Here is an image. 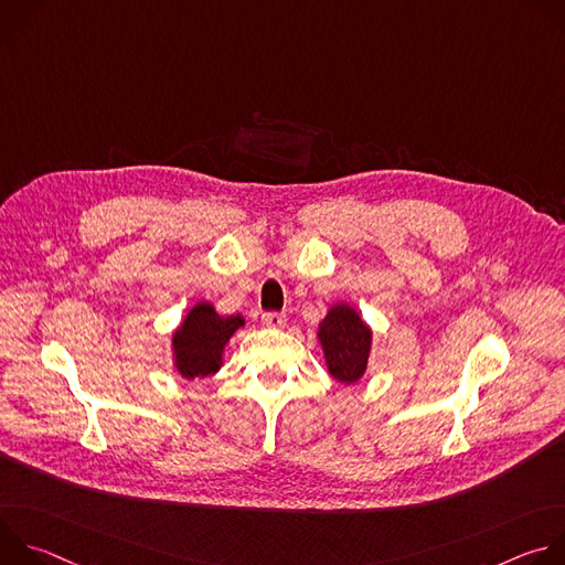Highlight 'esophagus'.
Segmentation results:
<instances>
[{
    "instance_id": "1",
    "label": "esophagus",
    "mask_w": 565,
    "mask_h": 565,
    "mask_svg": "<svg viewBox=\"0 0 565 565\" xmlns=\"http://www.w3.org/2000/svg\"><path fill=\"white\" fill-rule=\"evenodd\" d=\"M262 324L266 329H284L286 327V315H281V312H264L262 315Z\"/></svg>"
}]
</instances>
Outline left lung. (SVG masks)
<instances>
[{"label":"left lung","instance_id":"obj_1","mask_svg":"<svg viewBox=\"0 0 565 565\" xmlns=\"http://www.w3.org/2000/svg\"><path fill=\"white\" fill-rule=\"evenodd\" d=\"M317 342L324 353L329 373L342 384H355L364 371L373 347V331L362 315L347 301L329 308L317 327Z\"/></svg>","mask_w":565,"mask_h":565}]
</instances>
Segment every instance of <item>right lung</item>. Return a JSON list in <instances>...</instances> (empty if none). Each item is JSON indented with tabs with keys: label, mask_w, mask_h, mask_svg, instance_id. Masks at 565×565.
I'll return each mask as SVG.
<instances>
[{
	"label": "right lung",
	"mask_w": 565,
	"mask_h": 565,
	"mask_svg": "<svg viewBox=\"0 0 565 565\" xmlns=\"http://www.w3.org/2000/svg\"><path fill=\"white\" fill-rule=\"evenodd\" d=\"M246 327L241 312L221 315L212 301H196L172 333V360L183 380H203L223 366L225 347Z\"/></svg>",
	"instance_id": "1"
}]
</instances>
